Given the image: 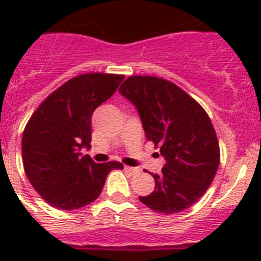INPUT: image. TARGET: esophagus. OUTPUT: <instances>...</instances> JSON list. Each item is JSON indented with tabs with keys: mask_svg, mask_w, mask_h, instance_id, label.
<instances>
[{
	"mask_svg": "<svg viewBox=\"0 0 261 261\" xmlns=\"http://www.w3.org/2000/svg\"><path fill=\"white\" fill-rule=\"evenodd\" d=\"M124 170H125L126 172H129V174H137V172L140 171L138 168H136V167H129V166H125V167H124Z\"/></svg>",
	"mask_w": 261,
	"mask_h": 261,
	"instance_id": "1",
	"label": "esophagus"
}]
</instances>
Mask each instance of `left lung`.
<instances>
[{
	"instance_id": "left-lung-1",
	"label": "left lung",
	"mask_w": 261,
	"mask_h": 261,
	"mask_svg": "<svg viewBox=\"0 0 261 261\" xmlns=\"http://www.w3.org/2000/svg\"><path fill=\"white\" fill-rule=\"evenodd\" d=\"M119 91L137 107L145 135L166 158L151 174L155 190L140 201L158 213H180L206 192L220 166V144L206 111L167 80L126 78Z\"/></svg>"
}]
</instances>
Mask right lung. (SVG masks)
Wrapping results in <instances>:
<instances>
[{"label":"right lung","mask_w":261,"mask_h":261,"mask_svg":"<svg viewBox=\"0 0 261 261\" xmlns=\"http://www.w3.org/2000/svg\"><path fill=\"white\" fill-rule=\"evenodd\" d=\"M123 74L86 73L66 81L40 103L22 136L27 179L49 205L61 211L84 208L96 200L117 161L95 163L81 155L91 142V116L114 95Z\"/></svg>","instance_id":"obj_1"}]
</instances>
